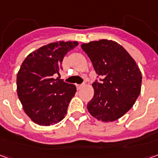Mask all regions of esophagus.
<instances>
[{
	"label": "esophagus",
	"mask_w": 158,
	"mask_h": 158,
	"mask_svg": "<svg viewBox=\"0 0 158 158\" xmlns=\"http://www.w3.org/2000/svg\"><path fill=\"white\" fill-rule=\"evenodd\" d=\"M85 85H76V87H77V89H80L82 87H84Z\"/></svg>",
	"instance_id": "1"
}]
</instances>
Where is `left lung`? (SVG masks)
<instances>
[{"mask_svg":"<svg viewBox=\"0 0 158 158\" xmlns=\"http://www.w3.org/2000/svg\"><path fill=\"white\" fill-rule=\"evenodd\" d=\"M102 79L92 84L94 96L87 109L102 122H113L129 111L141 89V72L125 49L113 40H101L81 45Z\"/></svg>","mask_w":158,"mask_h":158,"instance_id":"obj_1","label":"left lung"}]
</instances>
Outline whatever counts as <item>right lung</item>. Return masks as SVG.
Segmentation results:
<instances>
[{
  "instance_id": "add662e5",
  "label": "right lung",
  "mask_w": 158,
  "mask_h": 158,
  "mask_svg": "<svg viewBox=\"0 0 158 158\" xmlns=\"http://www.w3.org/2000/svg\"><path fill=\"white\" fill-rule=\"evenodd\" d=\"M79 43L53 42L24 59L17 74V92L25 113L39 125L50 126L64 118L76 86L58 78L65 55Z\"/></svg>"
}]
</instances>
